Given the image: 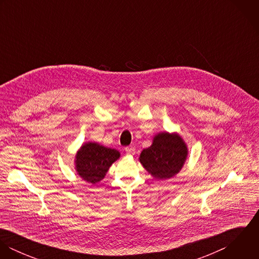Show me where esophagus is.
Wrapping results in <instances>:
<instances>
[{"mask_svg":"<svg viewBox=\"0 0 259 259\" xmlns=\"http://www.w3.org/2000/svg\"><path fill=\"white\" fill-rule=\"evenodd\" d=\"M125 152L130 155H134L136 153V148H133V147H128V148H125Z\"/></svg>","mask_w":259,"mask_h":259,"instance_id":"esophagus-1","label":"esophagus"}]
</instances>
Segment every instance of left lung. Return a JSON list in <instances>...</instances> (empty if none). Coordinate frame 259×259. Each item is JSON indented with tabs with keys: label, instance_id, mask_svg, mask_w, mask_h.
<instances>
[{
	"label": "left lung",
	"instance_id": "8db88e82",
	"mask_svg": "<svg viewBox=\"0 0 259 259\" xmlns=\"http://www.w3.org/2000/svg\"><path fill=\"white\" fill-rule=\"evenodd\" d=\"M187 155V148L177 134H158L152 145L145 148L140 161L155 179L165 180L176 176L183 167Z\"/></svg>",
	"mask_w": 259,
	"mask_h": 259
}]
</instances>
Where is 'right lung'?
I'll return each instance as SVG.
<instances>
[{"instance_id":"add662e5","label":"right lung","mask_w":259,"mask_h":259,"mask_svg":"<svg viewBox=\"0 0 259 259\" xmlns=\"http://www.w3.org/2000/svg\"><path fill=\"white\" fill-rule=\"evenodd\" d=\"M118 157L119 152L116 149L105 148L95 143L85 144L76 154V171L88 183H99Z\"/></svg>"}]
</instances>
